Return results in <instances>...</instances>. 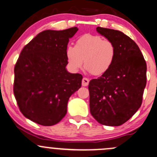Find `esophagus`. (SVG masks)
Masks as SVG:
<instances>
[{"label": "esophagus", "instance_id": "obj_1", "mask_svg": "<svg viewBox=\"0 0 157 157\" xmlns=\"http://www.w3.org/2000/svg\"><path fill=\"white\" fill-rule=\"evenodd\" d=\"M82 86H84V87L87 86L89 84V79L87 78H83V79H82Z\"/></svg>", "mask_w": 157, "mask_h": 157}]
</instances>
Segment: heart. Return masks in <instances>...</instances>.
Wrapping results in <instances>:
<instances>
[{"instance_id":"1","label":"heart","mask_w":157,"mask_h":157,"mask_svg":"<svg viewBox=\"0 0 157 157\" xmlns=\"http://www.w3.org/2000/svg\"><path fill=\"white\" fill-rule=\"evenodd\" d=\"M116 56L115 45L112 41L97 35L85 34L69 46L66 57L70 68L76 71L82 64L94 75L105 74L111 68Z\"/></svg>"}]
</instances>
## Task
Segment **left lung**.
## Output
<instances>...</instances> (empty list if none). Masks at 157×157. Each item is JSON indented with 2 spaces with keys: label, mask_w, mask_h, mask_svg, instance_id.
I'll list each match as a JSON object with an SVG mask.
<instances>
[{
  "label": "left lung",
  "mask_w": 157,
  "mask_h": 157,
  "mask_svg": "<svg viewBox=\"0 0 157 157\" xmlns=\"http://www.w3.org/2000/svg\"><path fill=\"white\" fill-rule=\"evenodd\" d=\"M97 31L114 43L116 56L109 71L89 82L90 112L102 125H122L141 105L146 62L137 44L123 32L101 27Z\"/></svg>",
  "instance_id": "8db88e82"
}]
</instances>
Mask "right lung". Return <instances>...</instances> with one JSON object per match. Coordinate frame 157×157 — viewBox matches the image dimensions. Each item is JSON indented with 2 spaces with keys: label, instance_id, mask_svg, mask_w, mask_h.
Masks as SVG:
<instances>
[{
  "label": "right lung",
  "instance_id": "obj_1",
  "mask_svg": "<svg viewBox=\"0 0 157 157\" xmlns=\"http://www.w3.org/2000/svg\"><path fill=\"white\" fill-rule=\"evenodd\" d=\"M78 30L41 32L23 48L15 65L13 92L18 108L40 125L60 122L70 96L82 86V75L66 70L69 39Z\"/></svg>",
  "mask_w": 157,
  "mask_h": 157
}]
</instances>
